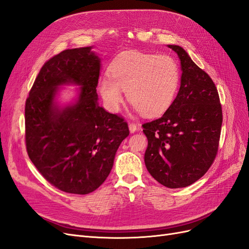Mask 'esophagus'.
<instances>
[{"label": "esophagus", "mask_w": 249, "mask_h": 249, "mask_svg": "<svg viewBox=\"0 0 249 249\" xmlns=\"http://www.w3.org/2000/svg\"><path fill=\"white\" fill-rule=\"evenodd\" d=\"M129 130L131 133H135L138 130H140V125L136 124H129Z\"/></svg>", "instance_id": "esophagus-1"}]
</instances>
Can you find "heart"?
<instances>
[{"mask_svg":"<svg viewBox=\"0 0 249 249\" xmlns=\"http://www.w3.org/2000/svg\"><path fill=\"white\" fill-rule=\"evenodd\" d=\"M111 77L103 74L99 91L105 106L117 112L123 103V91L136 111L155 116L167 110L175 101L180 81V70L168 55L127 53L110 66Z\"/></svg>","mask_w":249,"mask_h":249,"instance_id":"obj_1","label":"heart"}]
</instances>
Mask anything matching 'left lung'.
I'll return each instance as SVG.
<instances>
[{
  "instance_id": "left-lung-1",
  "label": "left lung",
  "mask_w": 249,
  "mask_h": 249,
  "mask_svg": "<svg viewBox=\"0 0 249 249\" xmlns=\"http://www.w3.org/2000/svg\"><path fill=\"white\" fill-rule=\"evenodd\" d=\"M180 61V86L164 114L142 124L148 141L145 166L157 182L176 189L199 179L212 165L219 143L222 111L212 79L179 46L168 44Z\"/></svg>"
}]
</instances>
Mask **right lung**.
<instances>
[{"label": "right lung", "instance_id": "add662e5", "mask_svg": "<svg viewBox=\"0 0 249 249\" xmlns=\"http://www.w3.org/2000/svg\"><path fill=\"white\" fill-rule=\"evenodd\" d=\"M92 49L65 50L44 63L25 108L29 158L48 182L73 194H88L106 180L130 134L122 117L100 107L102 60ZM64 86L78 88L62 105L57 99Z\"/></svg>", "mask_w": 249, "mask_h": 249}]
</instances>
